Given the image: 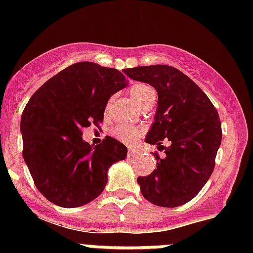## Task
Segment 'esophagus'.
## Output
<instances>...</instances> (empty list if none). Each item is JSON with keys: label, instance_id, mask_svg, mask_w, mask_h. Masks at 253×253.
<instances>
[{"label": "esophagus", "instance_id": "esophagus-1", "mask_svg": "<svg viewBox=\"0 0 253 253\" xmlns=\"http://www.w3.org/2000/svg\"><path fill=\"white\" fill-rule=\"evenodd\" d=\"M127 155H128V158H132L134 157V155H137V152L134 149H132V148H129L128 152H127Z\"/></svg>", "mask_w": 253, "mask_h": 253}]
</instances>
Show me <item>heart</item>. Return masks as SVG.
Instances as JSON below:
<instances>
[{
	"instance_id": "b5f03b06",
	"label": "heart",
	"mask_w": 253,
	"mask_h": 253,
	"mask_svg": "<svg viewBox=\"0 0 253 253\" xmlns=\"http://www.w3.org/2000/svg\"><path fill=\"white\" fill-rule=\"evenodd\" d=\"M129 95H131L132 100L142 108L147 103L154 99L155 100V91L150 85L144 83L134 84L129 88ZM112 134L116 137L120 141L125 143H132L139 138L143 134V128L141 127H132L127 126V125H120V126L115 127L112 129Z\"/></svg>"
}]
</instances>
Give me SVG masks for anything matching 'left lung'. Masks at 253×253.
<instances>
[{
	"label": "left lung",
	"mask_w": 253,
	"mask_h": 253,
	"mask_svg": "<svg viewBox=\"0 0 253 253\" xmlns=\"http://www.w3.org/2000/svg\"><path fill=\"white\" fill-rule=\"evenodd\" d=\"M124 73L154 86L158 93L154 122L145 142L158 148L164 147V138L171 143L164 148L163 159L154 155L157 169L137 178L143 197L167 208L185 205L198 195L214 170L221 143L218 111L192 79L171 66H139Z\"/></svg>",
	"instance_id": "8db88e82"
}]
</instances>
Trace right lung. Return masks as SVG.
<instances>
[{"instance_id":"1","label":"right lung","mask_w":253,"mask_h":253,"mask_svg":"<svg viewBox=\"0 0 253 253\" xmlns=\"http://www.w3.org/2000/svg\"><path fill=\"white\" fill-rule=\"evenodd\" d=\"M128 81L116 68L94 62L68 66L45 82L22 114L23 158L35 186L50 202L76 208L95 200L108 182L109 168L127 148L106 136L95 147L82 128L98 126L109 99Z\"/></svg>"}]
</instances>
